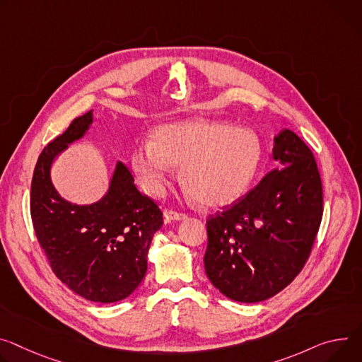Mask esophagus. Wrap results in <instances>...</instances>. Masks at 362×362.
Listing matches in <instances>:
<instances>
[{
  "mask_svg": "<svg viewBox=\"0 0 362 362\" xmlns=\"http://www.w3.org/2000/svg\"><path fill=\"white\" fill-rule=\"evenodd\" d=\"M185 218H186L185 214H180V212H176V211H170V209L164 211V219H166L168 222H170V221H182Z\"/></svg>",
  "mask_w": 362,
  "mask_h": 362,
  "instance_id": "1",
  "label": "esophagus"
}]
</instances>
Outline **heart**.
I'll list each match as a JSON object with an SVG mask.
<instances>
[{
	"label": "heart",
	"instance_id": "b5f03b06",
	"mask_svg": "<svg viewBox=\"0 0 362 362\" xmlns=\"http://www.w3.org/2000/svg\"><path fill=\"white\" fill-rule=\"evenodd\" d=\"M261 158L262 144L252 129L198 118L156 128L153 141L134 147L131 168L147 193L160 196L175 166H182L189 193L208 208H223L247 193Z\"/></svg>",
	"mask_w": 362,
	"mask_h": 362
}]
</instances>
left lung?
<instances>
[{
  "mask_svg": "<svg viewBox=\"0 0 362 362\" xmlns=\"http://www.w3.org/2000/svg\"><path fill=\"white\" fill-rule=\"evenodd\" d=\"M279 168L206 221L205 272L226 298H273L305 267L323 214L322 180L310 148L290 129L274 137Z\"/></svg>",
  "mask_w": 362,
  "mask_h": 362,
  "instance_id": "left-lung-1",
  "label": "left lung"
}]
</instances>
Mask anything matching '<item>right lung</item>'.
<instances>
[{"mask_svg": "<svg viewBox=\"0 0 362 362\" xmlns=\"http://www.w3.org/2000/svg\"><path fill=\"white\" fill-rule=\"evenodd\" d=\"M92 111L75 118L39 156L31 180L30 214L36 237L56 277L86 300L125 299L143 281L147 252L163 214L141 194L127 166L117 163L101 201L75 205L64 201L50 179L52 163L68 144L82 139Z\"/></svg>", "mask_w": 362, "mask_h": 362, "instance_id": "obj_1", "label": "right lung"}]
</instances>
